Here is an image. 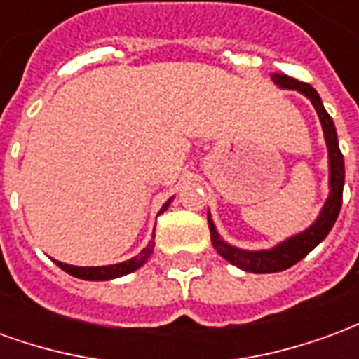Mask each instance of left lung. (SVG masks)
<instances>
[{"label":"left lung","instance_id":"8db88e82","mask_svg":"<svg viewBox=\"0 0 359 359\" xmlns=\"http://www.w3.org/2000/svg\"><path fill=\"white\" fill-rule=\"evenodd\" d=\"M271 79L278 88L296 90L302 95H306L311 105L316 107L317 117H319V123L323 128L327 151H329V196H327L317 219L306 231L292 234L283 242H278L277 246L267 250H242L229 244L221 238V234L217 233V226L211 219V213H208V225H210L213 248L217 250L219 256L225 257L229 264L236 265L238 269L248 271V273H278V271L292 267L294 264H298L300 259L308 256L309 252L316 248L319 242H323L325 236L331 233L332 225L339 217L340 205H342V188H344V157L340 154L337 128H334L331 115L325 111L323 102H321L316 88L306 84V82L296 81L292 76H286V74L280 73H273Z\"/></svg>","mask_w":359,"mask_h":359}]
</instances>
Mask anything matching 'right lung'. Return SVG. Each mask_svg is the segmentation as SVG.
Listing matches in <instances>:
<instances>
[{"mask_svg":"<svg viewBox=\"0 0 359 359\" xmlns=\"http://www.w3.org/2000/svg\"><path fill=\"white\" fill-rule=\"evenodd\" d=\"M171 202H172V198H169V200L163 203V208L159 210L157 215H161V213L171 205ZM154 238H156V234H154ZM154 238L148 242V246L142 250L138 256L130 257V259H126V262H121V264L102 265V267H79V265L63 264V262H57V259H53V262H55L61 269L67 271L69 275H73V277L76 278H84V280H111V278L125 277V275H128V273L140 269L142 265L146 264V262L149 259L151 252H154V246H156Z\"/></svg>","mask_w":359,"mask_h":359,"instance_id":"obj_1","label":"right lung"}]
</instances>
